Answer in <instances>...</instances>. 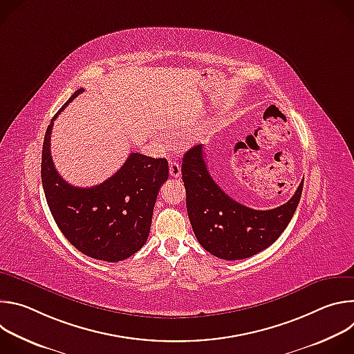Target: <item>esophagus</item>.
<instances>
[{
  "label": "esophagus",
  "mask_w": 354,
  "mask_h": 354,
  "mask_svg": "<svg viewBox=\"0 0 354 354\" xmlns=\"http://www.w3.org/2000/svg\"><path fill=\"white\" fill-rule=\"evenodd\" d=\"M169 175L172 178H179L180 176V165L178 162H169Z\"/></svg>",
  "instance_id": "obj_1"
}]
</instances>
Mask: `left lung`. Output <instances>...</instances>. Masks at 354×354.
<instances>
[{"label":"left lung","mask_w":354,"mask_h":354,"mask_svg":"<svg viewBox=\"0 0 354 354\" xmlns=\"http://www.w3.org/2000/svg\"><path fill=\"white\" fill-rule=\"evenodd\" d=\"M182 179L193 232L212 255L239 261L270 246L286 230L299 203L301 180L287 203L270 210H254L231 198L210 176L203 145L190 148L183 157Z\"/></svg>","instance_id":"8db88e82"}]
</instances>
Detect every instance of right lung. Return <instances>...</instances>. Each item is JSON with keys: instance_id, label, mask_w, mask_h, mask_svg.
<instances>
[{"instance_id": "1", "label": "right lung", "mask_w": 354, "mask_h": 354, "mask_svg": "<svg viewBox=\"0 0 354 354\" xmlns=\"http://www.w3.org/2000/svg\"><path fill=\"white\" fill-rule=\"evenodd\" d=\"M84 88L77 89L46 130L41 183L52 216L71 245L84 255L105 262L130 258L147 242L160 187L169 176L165 158L131 153L109 179L92 187L67 183L50 154L53 122Z\"/></svg>"}]
</instances>
